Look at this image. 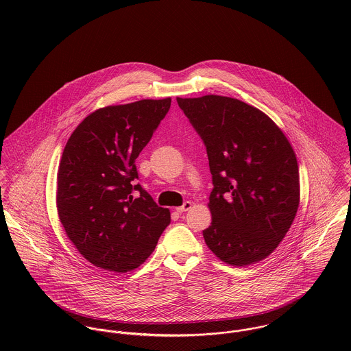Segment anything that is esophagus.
<instances>
[{
    "mask_svg": "<svg viewBox=\"0 0 351 351\" xmlns=\"http://www.w3.org/2000/svg\"><path fill=\"white\" fill-rule=\"evenodd\" d=\"M192 205H193V204H192L191 201H185V202H184V205H181V206H178V208H176V209H177V212H178V213H184V212L189 210V209L192 208Z\"/></svg>",
    "mask_w": 351,
    "mask_h": 351,
    "instance_id": "1",
    "label": "esophagus"
}]
</instances>
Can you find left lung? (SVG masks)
<instances>
[{
	"instance_id": "left-lung-1",
	"label": "left lung",
	"mask_w": 351,
	"mask_h": 351,
	"mask_svg": "<svg viewBox=\"0 0 351 351\" xmlns=\"http://www.w3.org/2000/svg\"><path fill=\"white\" fill-rule=\"evenodd\" d=\"M200 135L213 189L209 250L232 266L269 256L289 231L300 202L296 154L278 125L243 101L208 95L177 97Z\"/></svg>"
}]
</instances>
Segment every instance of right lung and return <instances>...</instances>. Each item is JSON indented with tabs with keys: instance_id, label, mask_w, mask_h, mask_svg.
I'll return each instance as SVG.
<instances>
[{
	"instance_id": "add662e5",
	"label": "right lung",
	"mask_w": 351,
	"mask_h": 351,
	"mask_svg": "<svg viewBox=\"0 0 351 351\" xmlns=\"http://www.w3.org/2000/svg\"><path fill=\"white\" fill-rule=\"evenodd\" d=\"M170 104L167 97L100 108L80 123L62 154L59 220L80 254L104 270L127 273L139 267L170 224V210L134 185L135 159ZM134 190L139 198L133 197Z\"/></svg>"
}]
</instances>
